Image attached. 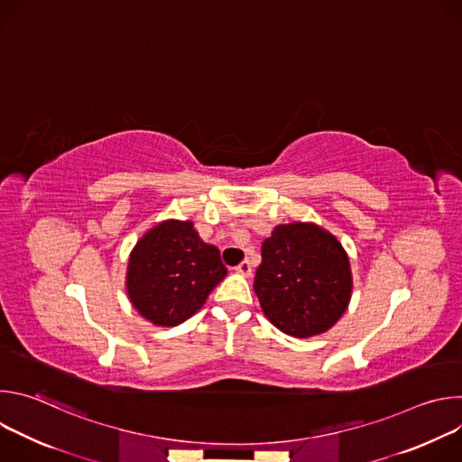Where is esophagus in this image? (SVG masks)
Returning a JSON list of instances; mask_svg holds the SVG:
<instances>
[{
	"label": "esophagus",
	"instance_id": "obj_1",
	"mask_svg": "<svg viewBox=\"0 0 462 462\" xmlns=\"http://www.w3.org/2000/svg\"><path fill=\"white\" fill-rule=\"evenodd\" d=\"M236 271H237L239 274H243V276H250V274H252V265H250V261H248V259L241 261L239 265L236 267Z\"/></svg>",
	"mask_w": 462,
	"mask_h": 462
}]
</instances>
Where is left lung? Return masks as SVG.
Segmentation results:
<instances>
[{
  "instance_id": "8db88e82",
  "label": "left lung",
  "mask_w": 462,
  "mask_h": 462,
  "mask_svg": "<svg viewBox=\"0 0 462 462\" xmlns=\"http://www.w3.org/2000/svg\"><path fill=\"white\" fill-rule=\"evenodd\" d=\"M254 291L282 333L310 338L346 312L353 274L342 243L314 223L278 225L263 241Z\"/></svg>"
}]
</instances>
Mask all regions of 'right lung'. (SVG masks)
Returning <instances> with one entry per match:
<instances>
[{"label": "right lung", "instance_id": "right-lung-1", "mask_svg": "<svg viewBox=\"0 0 462 462\" xmlns=\"http://www.w3.org/2000/svg\"><path fill=\"white\" fill-rule=\"evenodd\" d=\"M226 276L219 248L191 221L168 219L150 228L129 254L125 291L143 318L175 327L199 310Z\"/></svg>", "mask_w": 462, "mask_h": 462}]
</instances>
